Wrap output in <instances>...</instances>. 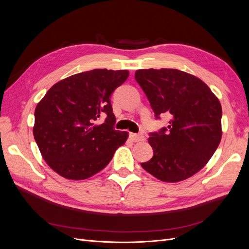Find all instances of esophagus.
Segmentation results:
<instances>
[{"instance_id": "esophagus-1", "label": "esophagus", "mask_w": 249, "mask_h": 249, "mask_svg": "<svg viewBox=\"0 0 249 249\" xmlns=\"http://www.w3.org/2000/svg\"><path fill=\"white\" fill-rule=\"evenodd\" d=\"M130 139L134 142H139L144 140V136L142 134H134V133H130Z\"/></svg>"}]
</instances>
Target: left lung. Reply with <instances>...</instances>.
<instances>
[{
  "label": "left lung",
  "mask_w": 249,
  "mask_h": 249,
  "mask_svg": "<svg viewBox=\"0 0 249 249\" xmlns=\"http://www.w3.org/2000/svg\"><path fill=\"white\" fill-rule=\"evenodd\" d=\"M135 80L144 91L156 119L169 125L149 133L154 156L142 168L162 182L176 183L198 172L221 140V105L206 83L173 69L139 70Z\"/></svg>",
  "instance_id": "left-lung-1"
}]
</instances>
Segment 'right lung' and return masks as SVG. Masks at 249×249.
<instances>
[{
  "instance_id": "obj_1",
  "label": "right lung",
  "mask_w": 249,
  "mask_h": 249,
  "mask_svg": "<svg viewBox=\"0 0 249 249\" xmlns=\"http://www.w3.org/2000/svg\"><path fill=\"white\" fill-rule=\"evenodd\" d=\"M127 71L92 70L52 86L35 109L33 134L49 166L69 179H85L107 166L127 133L114 129L111 94Z\"/></svg>"
}]
</instances>
